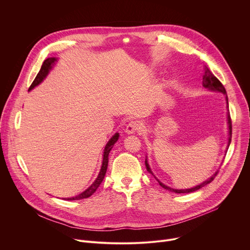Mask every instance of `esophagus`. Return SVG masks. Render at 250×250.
Returning a JSON list of instances; mask_svg holds the SVG:
<instances>
[{
  "instance_id": "obj_1",
  "label": "esophagus",
  "mask_w": 250,
  "mask_h": 250,
  "mask_svg": "<svg viewBox=\"0 0 250 250\" xmlns=\"http://www.w3.org/2000/svg\"><path fill=\"white\" fill-rule=\"evenodd\" d=\"M142 129V124L138 121H131L125 127V132L127 134H132L134 132L140 131Z\"/></svg>"
}]
</instances>
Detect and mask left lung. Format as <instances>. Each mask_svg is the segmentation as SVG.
Segmentation results:
<instances>
[{
    "instance_id": "8db88e82",
    "label": "left lung",
    "mask_w": 250,
    "mask_h": 250,
    "mask_svg": "<svg viewBox=\"0 0 250 250\" xmlns=\"http://www.w3.org/2000/svg\"><path fill=\"white\" fill-rule=\"evenodd\" d=\"M203 87L206 88V89H208V90H210V91L220 92V93L225 94V95H226V98H227V108L229 109V100H228V96H227V91H226L225 87L223 86V84L219 81V79H218L215 75H213V74L210 72V71L208 70V67L205 68V73H204V75H203ZM228 125H229V141H228V147H227L226 152L228 151L229 146V145H230V141H231V120H230L229 112H228ZM146 166L147 171H148L151 175L154 176V178L158 181L159 185H160L162 188H164V189H166V190H168V191H170V192L177 193V194L192 193V192H195V191H197V190L203 188L204 186L209 184L213 179H215V177L217 176V174H218V172H219V170H218L215 174L211 175V176L208 178V179H207L205 182H203L202 184L197 185V186H195V187H193V188H190V189H173V188H170V187L164 185L162 182H160V181L157 179V178L155 177V175L153 174V172H152L151 169H150V166H149L148 161H147V157L146 158Z\"/></svg>"
}]
</instances>
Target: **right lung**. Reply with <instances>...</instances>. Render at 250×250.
<instances>
[{
	"label": "right lung",
	"mask_w": 250,
	"mask_h": 250,
	"mask_svg": "<svg viewBox=\"0 0 250 250\" xmlns=\"http://www.w3.org/2000/svg\"><path fill=\"white\" fill-rule=\"evenodd\" d=\"M57 62V58L56 57H49L47 59L44 60L39 74L37 75V77H35V79L33 80L32 84L30 85L28 91H31L34 87L39 86L45 78L46 76L49 74L50 70L53 68V66L55 65V63ZM119 132L115 133L111 139L106 142V145L104 146V153H103V162H102V166H101V169H100V172H99V175L98 177L96 178V180L93 182V184L88 187L84 192H82L81 194L75 196V197H71V198H66L64 200H67V201H76V200H82V199H86V198H89L90 196H92L96 190L98 189V187L101 185V183L103 182L104 178V175H105V172H106V168H108V162H109V154H110V151L112 150L113 146H115L116 142L118 141L119 139Z\"/></svg>",
	"instance_id": "add662e5"
}]
</instances>
